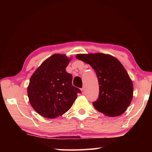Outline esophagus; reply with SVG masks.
I'll return each instance as SVG.
<instances>
[{
  "mask_svg": "<svg viewBox=\"0 0 152 152\" xmlns=\"http://www.w3.org/2000/svg\"><path fill=\"white\" fill-rule=\"evenodd\" d=\"M81 91H82V94L85 93L86 90H85V88H84V87H83V88H82L81 89Z\"/></svg>",
  "mask_w": 152,
  "mask_h": 152,
  "instance_id": "1",
  "label": "esophagus"
}]
</instances>
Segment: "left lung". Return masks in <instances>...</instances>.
<instances>
[{
    "instance_id": "8db88e82",
    "label": "left lung",
    "mask_w": 152,
    "mask_h": 152,
    "mask_svg": "<svg viewBox=\"0 0 152 152\" xmlns=\"http://www.w3.org/2000/svg\"><path fill=\"white\" fill-rule=\"evenodd\" d=\"M76 58L90 64L97 76L99 94L92 104L98 111L109 117L122 115L132 102L133 86L120 61L110 55L78 54Z\"/></svg>"
}]
</instances>
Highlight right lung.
<instances>
[{
  "label": "right lung",
  "mask_w": 152,
  "mask_h": 152,
  "mask_svg": "<svg viewBox=\"0 0 152 152\" xmlns=\"http://www.w3.org/2000/svg\"><path fill=\"white\" fill-rule=\"evenodd\" d=\"M70 59L54 54L45 60L30 78L27 94L32 107L40 115L54 119L72 106L79 88L72 85V76L66 71Z\"/></svg>",
  "instance_id": "add662e5"
}]
</instances>
